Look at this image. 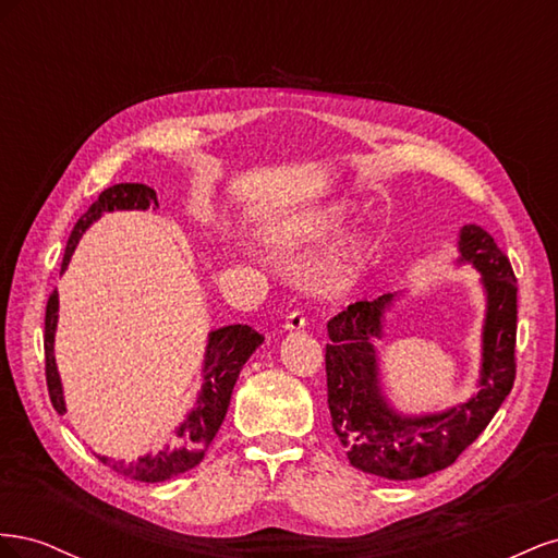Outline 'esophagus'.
<instances>
[{"instance_id": "obj_1", "label": "esophagus", "mask_w": 558, "mask_h": 558, "mask_svg": "<svg viewBox=\"0 0 558 558\" xmlns=\"http://www.w3.org/2000/svg\"><path fill=\"white\" fill-rule=\"evenodd\" d=\"M305 326H307V316H305V312H302V310H293L283 320V328L286 330H302Z\"/></svg>"}]
</instances>
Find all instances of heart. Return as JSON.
<instances>
[{
    "label": "heart",
    "mask_w": 558,
    "mask_h": 558,
    "mask_svg": "<svg viewBox=\"0 0 558 558\" xmlns=\"http://www.w3.org/2000/svg\"><path fill=\"white\" fill-rule=\"evenodd\" d=\"M320 275H324V279H326L328 283H340V281H344V279L349 277V269L344 267L342 253H340V256H330V258L324 263V267H320Z\"/></svg>",
    "instance_id": "b5f03b06"
}]
</instances>
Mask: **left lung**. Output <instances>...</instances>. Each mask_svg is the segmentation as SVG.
I'll list each match as a JSON object with an SVG mask.
<instances>
[{"mask_svg": "<svg viewBox=\"0 0 558 558\" xmlns=\"http://www.w3.org/2000/svg\"><path fill=\"white\" fill-rule=\"evenodd\" d=\"M461 260L475 265L488 298L480 393L433 416H400L381 398L377 356L381 314L393 295L353 302L328 320L326 377L332 430L353 468L384 480H418L445 470L477 440L517 377V277L480 226L461 230Z\"/></svg>", "mask_w": 558, "mask_h": 558, "instance_id": "obj_1", "label": "left lung"}]
</instances>
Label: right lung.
<instances>
[{
  "label": "right lung",
  "instance_id": "1",
  "mask_svg": "<svg viewBox=\"0 0 558 558\" xmlns=\"http://www.w3.org/2000/svg\"><path fill=\"white\" fill-rule=\"evenodd\" d=\"M156 209L158 195L154 189H148L144 183H116L111 189L99 193V197L93 202V207L83 214L72 234L66 242L64 256H62V269L70 263L72 253L78 244V238L86 228L97 221L102 211L113 209ZM56 324H58V291L48 295L46 305V324H44V353H46V384L48 396L58 414H64V398L62 386L56 367L53 356V337H56ZM265 337L248 326H226L218 328L209 335L207 344V359H205V384H202V393L195 404V410L189 414V418L177 428V435L172 445H167L156 456H144L137 463H111L109 459H99L118 475L137 480V482H165L172 480L181 472L195 468L202 456H205L207 447L216 437L218 428H221L223 418L228 414V404L232 398L234 381L240 377V369L248 361V356L263 344Z\"/></svg>",
  "mask_w": 558,
  "mask_h": 558
}]
</instances>
